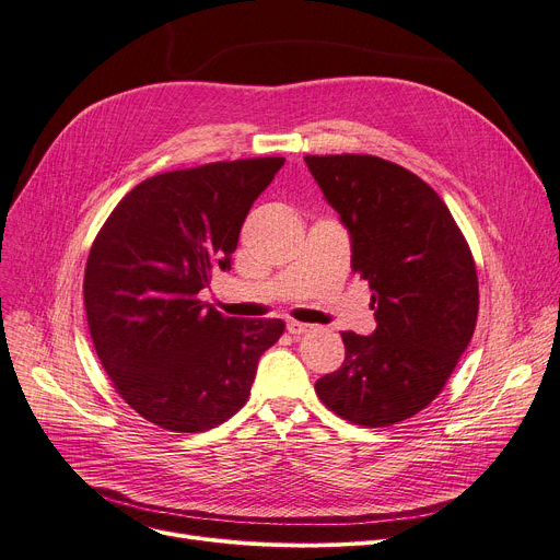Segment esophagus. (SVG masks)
<instances>
[{"instance_id":"34e87169","label":"esophagus","mask_w":560,"mask_h":560,"mask_svg":"<svg viewBox=\"0 0 560 560\" xmlns=\"http://www.w3.org/2000/svg\"><path fill=\"white\" fill-rule=\"evenodd\" d=\"M285 329H288V334H292V336H302V334H308V331H313L315 327H313V325H306V322L290 319L288 325H285Z\"/></svg>"}]
</instances>
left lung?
<instances>
[{"label": "left lung", "instance_id": "left-lung-1", "mask_svg": "<svg viewBox=\"0 0 560 560\" xmlns=\"http://www.w3.org/2000/svg\"><path fill=\"white\" fill-rule=\"evenodd\" d=\"M351 238V268L372 288L376 329L342 331L345 363L317 378L336 416L390 427L443 390L479 313L472 252L445 201L406 167L363 154L306 156Z\"/></svg>", "mask_w": 560, "mask_h": 560}]
</instances>
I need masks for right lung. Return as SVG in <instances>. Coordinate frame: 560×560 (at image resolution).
I'll return each mask as SVG.
<instances>
[{"mask_svg":"<svg viewBox=\"0 0 560 560\" xmlns=\"http://www.w3.org/2000/svg\"><path fill=\"white\" fill-rule=\"evenodd\" d=\"M285 159L174 170L138 184L97 233L83 304L122 399L163 429L197 433L241 410L281 319L226 317L199 300L231 270L241 226Z\"/></svg>","mask_w":560,"mask_h":560,"instance_id":"obj_1","label":"right lung"}]
</instances>
